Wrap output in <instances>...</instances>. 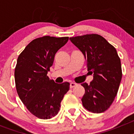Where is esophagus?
<instances>
[{
    "instance_id": "esophagus-1",
    "label": "esophagus",
    "mask_w": 134,
    "mask_h": 134,
    "mask_svg": "<svg viewBox=\"0 0 134 134\" xmlns=\"http://www.w3.org/2000/svg\"><path fill=\"white\" fill-rule=\"evenodd\" d=\"M76 85V84L74 83V82H71L70 85V88H74Z\"/></svg>"
}]
</instances>
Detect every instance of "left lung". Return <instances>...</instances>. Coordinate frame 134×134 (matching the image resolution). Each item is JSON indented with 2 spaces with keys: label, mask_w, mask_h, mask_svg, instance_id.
Listing matches in <instances>:
<instances>
[{
  "label": "left lung",
  "mask_w": 134,
  "mask_h": 134,
  "mask_svg": "<svg viewBox=\"0 0 134 134\" xmlns=\"http://www.w3.org/2000/svg\"><path fill=\"white\" fill-rule=\"evenodd\" d=\"M70 40L84 54L87 70L93 73V80L90 85L86 82L81 85L85 89L81 99L82 105L92 113H103L113 103L122 78L118 52L98 34L72 37Z\"/></svg>",
  "instance_id": "left-lung-1"
}]
</instances>
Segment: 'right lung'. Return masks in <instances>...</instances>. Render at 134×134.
<instances>
[{"label":"right lung","instance_id":"1","mask_svg":"<svg viewBox=\"0 0 134 134\" xmlns=\"http://www.w3.org/2000/svg\"><path fill=\"white\" fill-rule=\"evenodd\" d=\"M68 38L46 35L35 39L17 58L15 69L16 92L30 113L40 119L56 115L64 96L69 91V82L55 83L47 75L55 54Z\"/></svg>","mask_w":134,"mask_h":134}]
</instances>
